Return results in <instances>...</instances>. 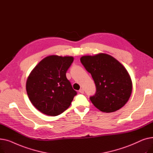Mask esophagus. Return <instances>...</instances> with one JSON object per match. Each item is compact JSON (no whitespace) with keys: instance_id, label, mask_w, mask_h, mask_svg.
I'll use <instances>...</instances> for the list:
<instances>
[{"instance_id":"esophagus-1","label":"esophagus","mask_w":153,"mask_h":153,"mask_svg":"<svg viewBox=\"0 0 153 153\" xmlns=\"http://www.w3.org/2000/svg\"><path fill=\"white\" fill-rule=\"evenodd\" d=\"M79 92H80V93H81V94H84V89H80L79 91Z\"/></svg>"}]
</instances>
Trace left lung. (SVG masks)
I'll return each mask as SVG.
<instances>
[{"mask_svg":"<svg viewBox=\"0 0 153 153\" xmlns=\"http://www.w3.org/2000/svg\"><path fill=\"white\" fill-rule=\"evenodd\" d=\"M81 62L95 84L96 92L90 97L94 105L106 113L123 107L130 97L132 82L122 64L103 53L82 56Z\"/></svg>","mask_w":153,"mask_h":153,"instance_id":"left-lung-1","label":"left lung"}]
</instances>
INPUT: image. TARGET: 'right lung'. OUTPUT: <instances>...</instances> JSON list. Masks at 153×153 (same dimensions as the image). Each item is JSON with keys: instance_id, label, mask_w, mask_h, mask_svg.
<instances>
[{"instance_id": "right-lung-1", "label": "right lung", "mask_w": 153, "mask_h": 153, "mask_svg": "<svg viewBox=\"0 0 153 153\" xmlns=\"http://www.w3.org/2000/svg\"><path fill=\"white\" fill-rule=\"evenodd\" d=\"M74 61L72 56H49L40 61L30 74L26 84L28 96L42 113L57 116L70 106L77 92L66 73Z\"/></svg>"}]
</instances>
